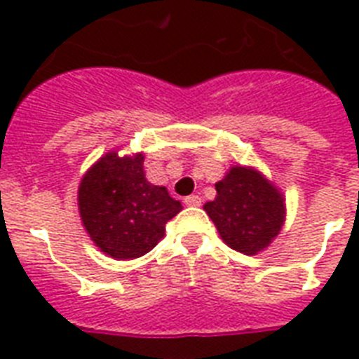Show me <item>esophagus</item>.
I'll use <instances>...</instances> for the list:
<instances>
[{"label":"esophagus","instance_id":"34e87169","mask_svg":"<svg viewBox=\"0 0 359 359\" xmlns=\"http://www.w3.org/2000/svg\"><path fill=\"white\" fill-rule=\"evenodd\" d=\"M186 207H199L201 205V197L199 196H188L184 197Z\"/></svg>","mask_w":359,"mask_h":359}]
</instances>
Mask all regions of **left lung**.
<instances>
[{
    "instance_id": "obj_1",
    "label": "left lung",
    "mask_w": 359,
    "mask_h": 359,
    "mask_svg": "<svg viewBox=\"0 0 359 359\" xmlns=\"http://www.w3.org/2000/svg\"><path fill=\"white\" fill-rule=\"evenodd\" d=\"M203 208L225 244L244 255L266 250L287 216L283 191L259 169L240 163L216 182L214 201Z\"/></svg>"
}]
</instances>
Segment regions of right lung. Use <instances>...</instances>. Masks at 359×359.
Instances as JSON below:
<instances>
[{
  "instance_id": "obj_1",
  "label": "right lung",
  "mask_w": 359,
  "mask_h": 359,
  "mask_svg": "<svg viewBox=\"0 0 359 359\" xmlns=\"http://www.w3.org/2000/svg\"><path fill=\"white\" fill-rule=\"evenodd\" d=\"M143 152L109 151L87 169L78 186V210L93 244L115 261L145 255L182 210L165 186L151 184Z\"/></svg>"
}]
</instances>
